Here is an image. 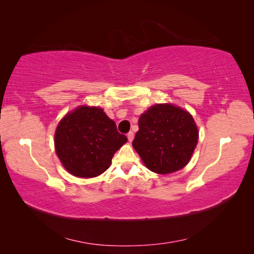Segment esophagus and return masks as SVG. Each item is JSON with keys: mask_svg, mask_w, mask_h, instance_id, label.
<instances>
[{"mask_svg": "<svg viewBox=\"0 0 254 254\" xmlns=\"http://www.w3.org/2000/svg\"><path fill=\"white\" fill-rule=\"evenodd\" d=\"M133 137H134V133H133V132H128V133H127V140L130 141V142H132Z\"/></svg>", "mask_w": 254, "mask_h": 254, "instance_id": "34e87169", "label": "esophagus"}]
</instances>
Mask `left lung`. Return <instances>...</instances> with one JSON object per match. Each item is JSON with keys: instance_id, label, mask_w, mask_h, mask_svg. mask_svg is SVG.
I'll list each match as a JSON object with an SVG mask.
<instances>
[{"instance_id": "obj_1", "label": "left lung", "mask_w": 254, "mask_h": 254, "mask_svg": "<svg viewBox=\"0 0 254 254\" xmlns=\"http://www.w3.org/2000/svg\"><path fill=\"white\" fill-rule=\"evenodd\" d=\"M197 141L198 130L187 111L156 104L140 117L132 145L150 170L165 175L187 165Z\"/></svg>"}]
</instances>
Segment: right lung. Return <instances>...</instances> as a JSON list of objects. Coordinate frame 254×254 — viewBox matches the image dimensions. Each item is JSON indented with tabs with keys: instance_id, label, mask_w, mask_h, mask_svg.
I'll return each instance as SVG.
<instances>
[{
	"instance_id": "obj_1",
	"label": "right lung",
	"mask_w": 254,
	"mask_h": 254,
	"mask_svg": "<svg viewBox=\"0 0 254 254\" xmlns=\"http://www.w3.org/2000/svg\"><path fill=\"white\" fill-rule=\"evenodd\" d=\"M127 141L100 107L80 106L59 122L55 147L68 173L80 178L101 175Z\"/></svg>"
}]
</instances>
